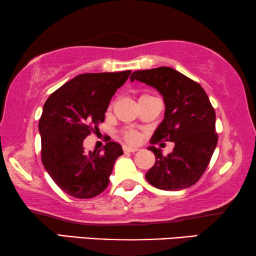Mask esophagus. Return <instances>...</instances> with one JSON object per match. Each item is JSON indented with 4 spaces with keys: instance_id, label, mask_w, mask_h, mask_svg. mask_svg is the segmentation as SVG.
<instances>
[{
    "instance_id": "34e87169",
    "label": "esophagus",
    "mask_w": 256,
    "mask_h": 256,
    "mask_svg": "<svg viewBox=\"0 0 256 256\" xmlns=\"http://www.w3.org/2000/svg\"><path fill=\"white\" fill-rule=\"evenodd\" d=\"M124 152H136L138 150V148H135V146H122Z\"/></svg>"
}]
</instances>
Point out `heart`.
Returning <instances> with one entry per match:
<instances>
[{"instance_id": "obj_1", "label": "heart", "mask_w": 256, "mask_h": 256, "mask_svg": "<svg viewBox=\"0 0 256 256\" xmlns=\"http://www.w3.org/2000/svg\"><path fill=\"white\" fill-rule=\"evenodd\" d=\"M121 136L126 142L130 143V144H136L141 140V134L138 132L134 130V129H122Z\"/></svg>"}]
</instances>
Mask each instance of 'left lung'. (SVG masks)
<instances>
[{"label": "left lung", "mask_w": 256, "mask_h": 256, "mask_svg": "<svg viewBox=\"0 0 256 256\" xmlns=\"http://www.w3.org/2000/svg\"><path fill=\"white\" fill-rule=\"evenodd\" d=\"M130 80L155 87L166 104L164 120L150 143H174L172 152L166 156L160 148L149 146L156 162L146 174V180L166 191H178L196 184L205 172L218 143L216 112L208 94L197 82L166 66L135 71Z\"/></svg>", "instance_id": "obj_1"}]
</instances>
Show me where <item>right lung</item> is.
<instances>
[{"label":"right lung","instance_id":"right-lung-1","mask_svg":"<svg viewBox=\"0 0 256 256\" xmlns=\"http://www.w3.org/2000/svg\"><path fill=\"white\" fill-rule=\"evenodd\" d=\"M132 71L84 73L54 90L40 118L42 162L56 184L74 198L100 194L110 184L121 146L108 142L104 152H86L82 142L100 122L108 104Z\"/></svg>","mask_w":256,"mask_h":256}]
</instances>
